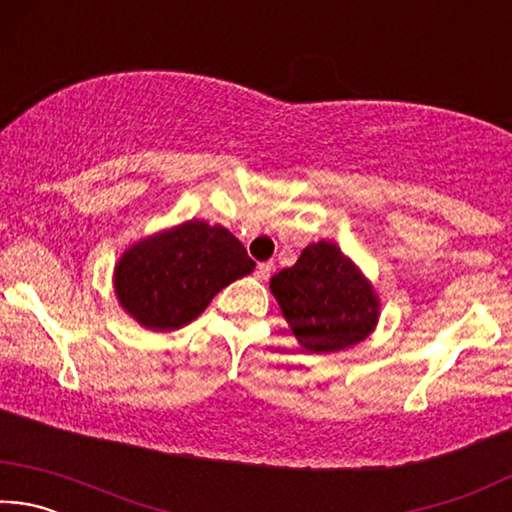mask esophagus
I'll return each instance as SVG.
<instances>
[{
  "mask_svg": "<svg viewBox=\"0 0 512 512\" xmlns=\"http://www.w3.org/2000/svg\"><path fill=\"white\" fill-rule=\"evenodd\" d=\"M271 271H273V266L271 264H257V268H255V277L257 280H268V277H271Z\"/></svg>",
  "mask_w": 512,
  "mask_h": 512,
  "instance_id": "34e87169",
  "label": "esophagus"
}]
</instances>
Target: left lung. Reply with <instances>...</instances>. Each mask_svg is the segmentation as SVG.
I'll list each match as a JSON object with an SVG mask.
<instances>
[{"instance_id": "8db88e82", "label": "left lung", "mask_w": 512, "mask_h": 512, "mask_svg": "<svg viewBox=\"0 0 512 512\" xmlns=\"http://www.w3.org/2000/svg\"><path fill=\"white\" fill-rule=\"evenodd\" d=\"M271 293L300 348L311 354L354 348L379 323L375 287L332 241L309 244L296 264L271 277Z\"/></svg>"}]
</instances>
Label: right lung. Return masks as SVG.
Segmentation results:
<instances>
[{
    "label": "right lung",
    "instance_id": "right-lung-1",
    "mask_svg": "<svg viewBox=\"0 0 512 512\" xmlns=\"http://www.w3.org/2000/svg\"><path fill=\"white\" fill-rule=\"evenodd\" d=\"M253 268L244 244L228 228L192 219L128 246L115 264L112 287L135 323L151 332H173Z\"/></svg>",
    "mask_w": 512,
    "mask_h": 512
}]
</instances>
